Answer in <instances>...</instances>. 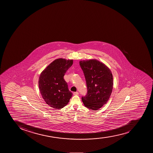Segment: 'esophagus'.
<instances>
[{"label":"esophagus","mask_w":153,"mask_h":153,"mask_svg":"<svg viewBox=\"0 0 153 153\" xmlns=\"http://www.w3.org/2000/svg\"><path fill=\"white\" fill-rule=\"evenodd\" d=\"M73 94H74V95H77L79 94V93L78 92H75L73 93Z\"/></svg>","instance_id":"obj_1"}]
</instances>
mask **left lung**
Wrapping results in <instances>:
<instances>
[{
	"label": "left lung",
	"instance_id": "left-lung-1",
	"mask_svg": "<svg viewBox=\"0 0 153 153\" xmlns=\"http://www.w3.org/2000/svg\"><path fill=\"white\" fill-rule=\"evenodd\" d=\"M79 64L87 87V94L82 97V102L88 109L97 111L107 102L112 93V72L105 64L96 59L81 60Z\"/></svg>",
	"mask_w": 153,
	"mask_h": 153
}]
</instances>
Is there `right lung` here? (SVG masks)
<instances>
[{
	"label": "right lung",
	"mask_w": 153,
	"mask_h": 153,
	"mask_svg": "<svg viewBox=\"0 0 153 153\" xmlns=\"http://www.w3.org/2000/svg\"><path fill=\"white\" fill-rule=\"evenodd\" d=\"M73 63V60L71 59L58 58L52 62L40 75V92L45 102L51 107L61 109L68 104L72 96L64 76Z\"/></svg>",
	"instance_id": "obj_1"
}]
</instances>
